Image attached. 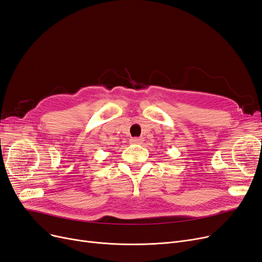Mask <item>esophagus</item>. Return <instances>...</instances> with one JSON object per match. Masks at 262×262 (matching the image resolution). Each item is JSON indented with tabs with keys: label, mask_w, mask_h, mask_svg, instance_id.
<instances>
[{
	"label": "esophagus",
	"mask_w": 262,
	"mask_h": 262,
	"mask_svg": "<svg viewBox=\"0 0 262 262\" xmlns=\"http://www.w3.org/2000/svg\"><path fill=\"white\" fill-rule=\"evenodd\" d=\"M129 141L133 144H140L142 142V139L141 138H132Z\"/></svg>",
	"instance_id": "34e87169"
}]
</instances>
